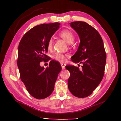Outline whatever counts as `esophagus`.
<instances>
[{"label": "esophagus", "mask_w": 121, "mask_h": 121, "mask_svg": "<svg viewBox=\"0 0 121 121\" xmlns=\"http://www.w3.org/2000/svg\"><path fill=\"white\" fill-rule=\"evenodd\" d=\"M61 67H62V69H65V64H63V63H61Z\"/></svg>", "instance_id": "1"}]
</instances>
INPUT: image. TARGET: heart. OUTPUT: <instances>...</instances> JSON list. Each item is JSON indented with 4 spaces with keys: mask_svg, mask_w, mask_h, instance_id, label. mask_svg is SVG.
Segmentation results:
<instances>
[{
    "mask_svg": "<svg viewBox=\"0 0 121 121\" xmlns=\"http://www.w3.org/2000/svg\"><path fill=\"white\" fill-rule=\"evenodd\" d=\"M59 35L61 38L63 39L68 44H71L74 40V36L71 31L67 30H65L61 31ZM53 46V40L52 39L49 40L48 45V50H51ZM68 56V55L63 54L61 53H56L54 56V59L57 61L60 62H64L65 61V58Z\"/></svg>",
    "mask_w": 121,
    "mask_h": 121,
    "instance_id": "b5f03b06",
    "label": "heart"
}]
</instances>
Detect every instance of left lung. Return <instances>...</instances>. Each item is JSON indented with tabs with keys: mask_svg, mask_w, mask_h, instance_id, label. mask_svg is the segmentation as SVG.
Returning a JSON list of instances; mask_svg holds the SVG:
<instances>
[{
	"mask_svg": "<svg viewBox=\"0 0 121 121\" xmlns=\"http://www.w3.org/2000/svg\"><path fill=\"white\" fill-rule=\"evenodd\" d=\"M77 32L80 43L71 58L74 63H82V70L73 65H66L70 73L68 81L70 92L78 98H85L91 95L104 77L106 54L101 36L93 26L85 22L70 23Z\"/></svg>",
	"mask_w": 121,
	"mask_h": 121,
	"instance_id": "1",
	"label": "left lung"
}]
</instances>
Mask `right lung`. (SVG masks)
<instances>
[{"label":"right lung","instance_id":"right-lung-1","mask_svg":"<svg viewBox=\"0 0 121 121\" xmlns=\"http://www.w3.org/2000/svg\"><path fill=\"white\" fill-rule=\"evenodd\" d=\"M60 25L56 22L34 26L23 36L19 45L17 64L20 78L28 92L37 99L51 95L61 70V65L54 60L46 69L40 65V62L48 59V43Z\"/></svg>","mask_w":121,"mask_h":121}]
</instances>
